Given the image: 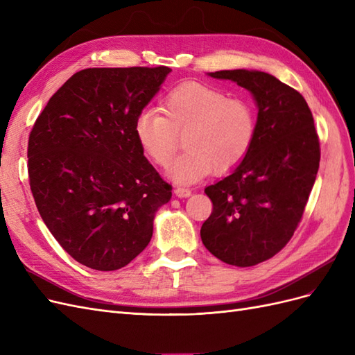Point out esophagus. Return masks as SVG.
<instances>
[{
    "instance_id": "obj_1",
    "label": "esophagus",
    "mask_w": 355,
    "mask_h": 355,
    "mask_svg": "<svg viewBox=\"0 0 355 355\" xmlns=\"http://www.w3.org/2000/svg\"><path fill=\"white\" fill-rule=\"evenodd\" d=\"M175 196L178 197V198H187V197H189L191 196V189H188V188H176L175 189Z\"/></svg>"
}]
</instances>
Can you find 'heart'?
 Wrapping results in <instances>:
<instances>
[{
  "mask_svg": "<svg viewBox=\"0 0 355 355\" xmlns=\"http://www.w3.org/2000/svg\"><path fill=\"white\" fill-rule=\"evenodd\" d=\"M161 112L144 110L135 118L133 132L142 153L166 166L184 135L187 151L167 168L176 184H194L213 170L228 173L249 154L256 136V111L252 102L228 98L200 83H187L167 93Z\"/></svg>",
  "mask_w": 355,
  "mask_h": 355,
  "instance_id": "1",
  "label": "heart"
}]
</instances>
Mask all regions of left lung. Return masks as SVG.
Here are the masks:
<instances>
[{
    "label": "left lung",
    "instance_id": "obj_1",
    "mask_svg": "<svg viewBox=\"0 0 355 355\" xmlns=\"http://www.w3.org/2000/svg\"><path fill=\"white\" fill-rule=\"evenodd\" d=\"M250 92L257 127L249 154L204 189L213 202L202 223L206 249L225 263L253 266L292 239L320 164V144L304 96L274 75L253 69L209 72Z\"/></svg>",
    "mask_w": 355,
    "mask_h": 355
}]
</instances>
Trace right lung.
Returning a JSON list of instances; mask_svg holds the SVG:
<instances>
[{
  "label": "right lung",
  "mask_w": 355,
  "mask_h": 355,
  "mask_svg": "<svg viewBox=\"0 0 355 355\" xmlns=\"http://www.w3.org/2000/svg\"><path fill=\"white\" fill-rule=\"evenodd\" d=\"M170 72L83 69L32 127L28 173L37 209L63 250L92 270H120L144 252L157 210L171 198L133 132Z\"/></svg>",
  "instance_id": "add662e5"
}]
</instances>
